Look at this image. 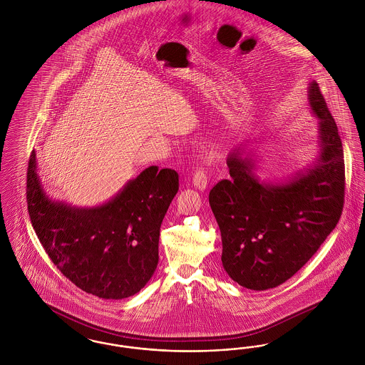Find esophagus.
Masks as SVG:
<instances>
[{
    "instance_id": "esophagus-1",
    "label": "esophagus",
    "mask_w": 365,
    "mask_h": 365,
    "mask_svg": "<svg viewBox=\"0 0 365 365\" xmlns=\"http://www.w3.org/2000/svg\"><path fill=\"white\" fill-rule=\"evenodd\" d=\"M192 183L198 190H205L207 185H208V175L204 167H200L195 174L192 176Z\"/></svg>"
}]
</instances>
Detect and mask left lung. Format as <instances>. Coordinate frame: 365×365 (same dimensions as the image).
I'll return each mask as SVG.
<instances>
[{"label": "left lung", "instance_id": "left-lung-1", "mask_svg": "<svg viewBox=\"0 0 365 365\" xmlns=\"http://www.w3.org/2000/svg\"><path fill=\"white\" fill-rule=\"evenodd\" d=\"M319 119V155L284 183H265L253 160L230 153V179L216 183L209 205L222 232L228 277L250 290L274 289L299 271L339 222L345 198V161L338 127L319 85L308 87Z\"/></svg>", "mask_w": 365, "mask_h": 365}]
</instances>
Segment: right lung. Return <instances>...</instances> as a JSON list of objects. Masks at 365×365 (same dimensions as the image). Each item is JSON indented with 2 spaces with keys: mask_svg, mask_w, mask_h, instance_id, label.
Wrapping results in <instances>:
<instances>
[{
  "mask_svg": "<svg viewBox=\"0 0 365 365\" xmlns=\"http://www.w3.org/2000/svg\"><path fill=\"white\" fill-rule=\"evenodd\" d=\"M179 175L152 165L112 200L96 208L54 202L42 189L31 152L27 168V208L45 252L61 274L105 299L137 294L155 274L160 227Z\"/></svg>",
  "mask_w": 365,
  "mask_h": 365,
  "instance_id": "right-lung-1",
  "label": "right lung"
}]
</instances>
